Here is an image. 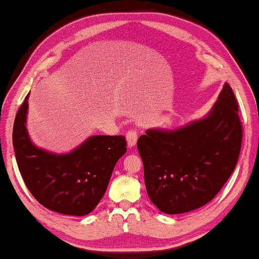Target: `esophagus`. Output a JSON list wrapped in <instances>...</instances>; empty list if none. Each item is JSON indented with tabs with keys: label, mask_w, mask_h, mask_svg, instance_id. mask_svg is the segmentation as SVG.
Here are the masks:
<instances>
[{
	"label": "esophagus",
	"mask_w": 259,
	"mask_h": 259,
	"mask_svg": "<svg viewBox=\"0 0 259 259\" xmlns=\"http://www.w3.org/2000/svg\"><path fill=\"white\" fill-rule=\"evenodd\" d=\"M137 140H138V134L136 130H129L126 133V142H128V147L133 148L136 146Z\"/></svg>",
	"instance_id": "34e87169"
}]
</instances>
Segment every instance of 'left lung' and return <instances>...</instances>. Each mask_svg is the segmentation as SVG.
Returning <instances> with one entry per match:
<instances>
[{"label":"left lung","instance_id":"left-lung-1","mask_svg":"<svg viewBox=\"0 0 259 259\" xmlns=\"http://www.w3.org/2000/svg\"><path fill=\"white\" fill-rule=\"evenodd\" d=\"M241 140L238 103L227 82L202 119L175 130L148 129L137 147L152 203L169 214L205 206L233 174Z\"/></svg>","mask_w":259,"mask_h":259}]
</instances>
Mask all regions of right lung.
<instances>
[{"mask_svg":"<svg viewBox=\"0 0 259 259\" xmlns=\"http://www.w3.org/2000/svg\"><path fill=\"white\" fill-rule=\"evenodd\" d=\"M29 96L13 125V147L22 178L42 206L59 213L85 216L102 199L115 163L126 151L125 138L92 136L69 153L38 148L26 129Z\"/></svg>","mask_w":259,"mask_h":259,"instance_id":"obj_1","label":"right lung"}]
</instances>
